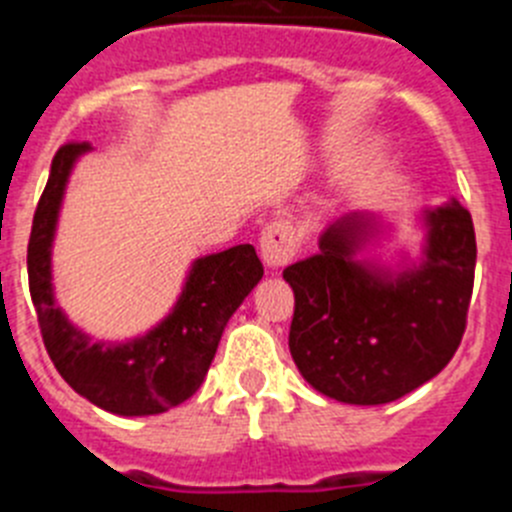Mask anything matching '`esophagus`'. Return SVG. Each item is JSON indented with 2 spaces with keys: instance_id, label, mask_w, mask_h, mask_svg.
<instances>
[{
  "instance_id": "34e87169",
  "label": "esophagus",
  "mask_w": 512,
  "mask_h": 512,
  "mask_svg": "<svg viewBox=\"0 0 512 512\" xmlns=\"http://www.w3.org/2000/svg\"><path fill=\"white\" fill-rule=\"evenodd\" d=\"M261 259L269 266H284L295 259L297 235L287 220H274L261 233Z\"/></svg>"
}]
</instances>
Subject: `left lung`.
<instances>
[{
    "mask_svg": "<svg viewBox=\"0 0 512 512\" xmlns=\"http://www.w3.org/2000/svg\"><path fill=\"white\" fill-rule=\"evenodd\" d=\"M425 261L390 274L354 261L372 220L346 215L320 253L287 266L295 292L289 351L302 377L348 405H384L436 377L459 348L474 287L477 241L467 207L425 212Z\"/></svg>",
    "mask_w": 512,
    "mask_h": 512,
    "instance_id": "left-lung-1",
    "label": "left lung"
}]
</instances>
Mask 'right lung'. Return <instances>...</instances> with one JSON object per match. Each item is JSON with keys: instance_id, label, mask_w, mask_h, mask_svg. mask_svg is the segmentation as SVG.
<instances>
[{"instance_id": "add662e5", "label": "right lung", "mask_w": 512, "mask_h": 512, "mask_svg": "<svg viewBox=\"0 0 512 512\" xmlns=\"http://www.w3.org/2000/svg\"><path fill=\"white\" fill-rule=\"evenodd\" d=\"M84 151H89V143L58 148L33 217L27 279L40 336L58 374L97 408L115 415L166 413L200 390L225 323L264 277V266L251 243L197 259L182 297L158 328L120 346L92 343L56 307L51 287V243L58 207L71 166Z\"/></svg>"}]
</instances>
